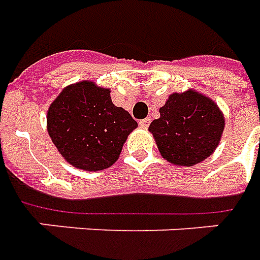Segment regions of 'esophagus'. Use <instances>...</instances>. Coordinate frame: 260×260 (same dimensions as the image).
Listing matches in <instances>:
<instances>
[{
  "label": "esophagus",
  "instance_id": "34e87169",
  "mask_svg": "<svg viewBox=\"0 0 260 260\" xmlns=\"http://www.w3.org/2000/svg\"><path fill=\"white\" fill-rule=\"evenodd\" d=\"M150 121H151V119H148V117H147V119H141V120L139 121L140 127H143V128H147V127L150 126Z\"/></svg>",
  "mask_w": 260,
  "mask_h": 260
}]
</instances>
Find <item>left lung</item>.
Masks as SVG:
<instances>
[{
	"label": "left lung",
	"instance_id": "1",
	"mask_svg": "<svg viewBox=\"0 0 260 260\" xmlns=\"http://www.w3.org/2000/svg\"><path fill=\"white\" fill-rule=\"evenodd\" d=\"M159 115L148 130L161 155L179 167H192L211 155L225 126L214 101L193 89L172 93Z\"/></svg>",
	"mask_w": 260,
	"mask_h": 260
}]
</instances>
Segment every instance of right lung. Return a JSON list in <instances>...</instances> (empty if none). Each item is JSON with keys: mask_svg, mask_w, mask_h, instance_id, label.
Listing matches in <instances>:
<instances>
[{"mask_svg": "<svg viewBox=\"0 0 260 260\" xmlns=\"http://www.w3.org/2000/svg\"><path fill=\"white\" fill-rule=\"evenodd\" d=\"M137 121L112 102L109 88L92 81L66 86L47 110V132L73 167L102 171L120 155Z\"/></svg>", "mask_w": 260, "mask_h": 260, "instance_id": "right-lung-1", "label": "right lung"}]
</instances>
